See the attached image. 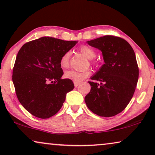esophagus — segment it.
<instances>
[{
  "mask_svg": "<svg viewBox=\"0 0 155 155\" xmlns=\"http://www.w3.org/2000/svg\"><path fill=\"white\" fill-rule=\"evenodd\" d=\"M80 84V82H74V85H75V87H77L78 85Z\"/></svg>",
  "mask_w": 155,
  "mask_h": 155,
  "instance_id": "obj_1",
  "label": "esophagus"
}]
</instances>
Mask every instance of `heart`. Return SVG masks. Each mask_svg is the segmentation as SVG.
Here are the masks:
<instances>
[{"label":"heart","instance_id":"obj_1","mask_svg":"<svg viewBox=\"0 0 155 155\" xmlns=\"http://www.w3.org/2000/svg\"><path fill=\"white\" fill-rule=\"evenodd\" d=\"M79 51L80 53H82L88 59H91L92 64H94L95 61L93 60L96 55V51L95 50L91 48V46H88V45L83 44L80 46L79 48ZM70 58H71V52L66 51L61 55L60 60H59V65L61 68H68L70 64ZM90 71L85 70V71H75V70H70L66 71L64 73V78L66 79H69L73 80V82H80V81L85 79L88 76L90 75Z\"/></svg>","mask_w":155,"mask_h":155}]
</instances>
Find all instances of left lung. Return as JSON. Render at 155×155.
Here are the masks:
<instances>
[{"label": "left lung", "instance_id": "8db88e82", "mask_svg": "<svg viewBox=\"0 0 155 155\" xmlns=\"http://www.w3.org/2000/svg\"><path fill=\"white\" fill-rule=\"evenodd\" d=\"M87 43L102 52L104 64L89 82L91 88L85 102L100 116H116L127 106L137 87L139 66L134 51L126 40L113 35Z\"/></svg>", "mask_w": 155, "mask_h": 155}]
</instances>
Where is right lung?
Segmentation results:
<instances>
[{"mask_svg":"<svg viewBox=\"0 0 155 155\" xmlns=\"http://www.w3.org/2000/svg\"><path fill=\"white\" fill-rule=\"evenodd\" d=\"M76 43L44 37L21 48L12 81L18 100L32 115L40 118L54 116L62 107L66 94L73 89L72 80L61 79L59 60Z\"/></svg>","mask_w":155,"mask_h":155,"instance_id":"right-lung-1","label":"right lung"}]
</instances>
